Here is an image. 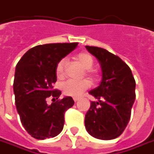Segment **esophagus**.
Here are the masks:
<instances>
[{
    "label": "esophagus",
    "instance_id": "34e87169",
    "mask_svg": "<svg viewBox=\"0 0 154 154\" xmlns=\"http://www.w3.org/2000/svg\"><path fill=\"white\" fill-rule=\"evenodd\" d=\"M78 101H79V98H76V97L74 98V102H75V103H77Z\"/></svg>",
    "mask_w": 154,
    "mask_h": 154
}]
</instances>
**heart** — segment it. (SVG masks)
Instances as JSON below:
<instances>
[{
    "instance_id": "heart-1",
    "label": "heart",
    "mask_w": 154,
    "mask_h": 154,
    "mask_svg": "<svg viewBox=\"0 0 154 154\" xmlns=\"http://www.w3.org/2000/svg\"><path fill=\"white\" fill-rule=\"evenodd\" d=\"M77 60L80 64L84 67L85 70H90L93 66L94 59L92 56L87 52L79 53L77 56ZM66 60L61 59L56 67V74L58 78H63L64 77V66H65ZM90 87V82L87 79L82 81H74V80H68L64 82L62 85L63 92L66 96L72 97H80L86 90Z\"/></svg>"
}]
</instances>
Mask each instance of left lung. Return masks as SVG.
Returning a JSON list of instances; mask_svg holds the SVG:
<instances>
[{"label": "left lung", "instance_id": "obj_1", "mask_svg": "<svg viewBox=\"0 0 154 154\" xmlns=\"http://www.w3.org/2000/svg\"><path fill=\"white\" fill-rule=\"evenodd\" d=\"M97 57L102 68V81L90 90L97 102H91L85 115V128L99 140H113L127 127L135 100V80L128 65L107 50L85 46Z\"/></svg>", "mask_w": 154, "mask_h": 154}]
</instances>
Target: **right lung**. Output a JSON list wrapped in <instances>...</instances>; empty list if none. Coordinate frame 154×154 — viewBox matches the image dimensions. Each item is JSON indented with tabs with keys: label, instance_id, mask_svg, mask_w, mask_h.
I'll return each instance as SVG.
<instances>
[{
	"label": "right lung",
	"instance_id": "obj_1",
	"mask_svg": "<svg viewBox=\"0 0 154 154\" xmlns=\"http://www.w3.org/2000/svg\"><path fill=\"white\" fill-rule=\"evenodd\" d=\"M77 43L45 44L28 50L16 65L14 93L17 112L24 128L32 137L45 140L63 130L64 112L74 104L72 97L59 100L61 91L53 90L58 62L77 47ZM54 103L47 104V98Z\"/></svg>",
	"mask_w": 154,
	"mask_h": 154
}]
</instances>
